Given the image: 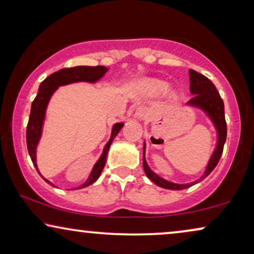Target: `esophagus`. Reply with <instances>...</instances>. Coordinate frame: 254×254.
I'll return each mask as SVG.
<instances>
[{
    "mask_svg": "<svg viewBox=\"0 0 254 254\" xmlns=\"http://www.w3.org/2000/svg\"><path fill=\"white\" fill-rule=\"evenodd\" d=\"M147 117H148V110L145 109L144 106L137 107L136 111H135V118H137V119L140 120H143Z\"/></svg>",
    "mask_w": 254,
    "mask_h": 254,
    "instance_id": "obj_1",
    "label": "esophagus"
}]
</instances>
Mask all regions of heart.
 Returning a JSON list of instances; mask_svg holds the SVG:
<instances>
[{
  "instance_id": "1",
  "label": "heart",
  "mask_w": 254,
  "mask_h": 254,
  "mask_svg": "<svg viewBox=\"0 0 254 254\" xmlns=\"http://www.w3.org/2000/svg\"><path fill=\"white\" fill-rule=\"evenodd\" d=\"M156 85H157L158 88H163V86H164L163 84H161V83H157V84H156Z\"/></svg>"
}]
</instances>
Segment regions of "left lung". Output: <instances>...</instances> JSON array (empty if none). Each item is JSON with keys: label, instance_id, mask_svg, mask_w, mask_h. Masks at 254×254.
<instances>
[{"label": "left lung", "instance_id": "obj_1", "mask_svg": "<svg viewBox=\"0 0 254 254\" xmlns=\"http://www.w3.org/2000/svg\"><path fill=\"white\" fill-rule=\"evenodd\" d=\"M190 91L193 93V98H190L187 104L193 106H199L201 109L206 111L208 116L210 117V119L213 120L215 124V127L218 131V141H217V147L215 149L213 156H211L209 163L206 169L204 175L201 177L199 180H196L195 183L186 184V185H182V184H175L170 183L168 180L161 178L156 173H154L149 169L144 159V148H143V169L145 175L152 183H155L156 185L163 189L168 190H184L189 189V187L195 185L196 183L201 182V180L206 178L209 173L215 169V166L217 165L218 161H220L222 152H223V147L227 140V123H225V116H224V103L222 100L220 93H218L217 89L215 88L214 83L210 81L209 78H207L206 76L199 72L190 69Z\"/></svg>", "mask_w": 254, "mask_h": 254}]
</instances>
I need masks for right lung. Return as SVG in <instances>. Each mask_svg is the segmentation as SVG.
I'll list each match as a JSON object with an SVG mask.
<instances>
[{"mask_svg": "<svg viewBox=\"0 0 254 254\" xmlns=\"http://www.w3.org/2000/svg\"><path fill=\"white\" fill-rule=\"evenodd\" d=\"M107 71V68L104 65H96V67H88V65H78V67H72V68H64L60 70L53 72L48 77H46L41 82L39 86V91L36 98L32 102L31 105V112L29 123H27L26 127V144H27V150H29V155L31 159H32L33 165L36 166L38 173L40 175L39 170L37 168V161H36V149L39 142L40 135H41V128H43V123L45 118V111H46L48 100H50L51 96L53 95V92L57 90L60 85L69 84V83L74 82H96L98 81L100 77H103L104 74ZM124 126V124H116L113 126L112 129V136H111L110 141L107 142V144L104 148L103 155L100 156L98 162L96 163V165L93 166L92 172L88 180L83 184L82 186H79V189L86 187L91 185L99 178L100 173H102L104 166H105L106 158H107V152H109L110 145L114 140V137L117 136V134L119 133L121 127ZM41 176V175H40ZM43 177V176H41ZM44 178V177H43ZM45 182L50 185L54 186L50 180L45 179Z\"/></svg>", "mask_w": 254, "mask_h": 254, "instance_id": "right-lung-1", "label": "right lung"}]
</instances>
